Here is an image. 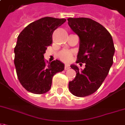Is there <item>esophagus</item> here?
Masks as SVG:
<instances>
[{"label":"esophagus","mask_w":125,"mask_h":125,"mask_svg":"<svg viewBox=\"0 0 125 125\" xmlns=\"http://www.w3.org/2000/svg\"><path fill=\"white\" fill-rule=\"evenodd\" d=\"M70 68V67L68 66V65H65V66H64V70H68V69H69Z\"/></svg>","instance_id":"1"}]
</instances>
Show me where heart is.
<instances>
[{"label": "heart", "instance_id": "obj_1", "mask_svg": "<svg viewBox=\"0 0 125 125\" xmlns=\"http://www.w3.org/2000/svg\"><path fill=\"white\" fill-rule=\"evenodd\" d=\"M58 56L62 62H68L73 57V52L69 51H62L59 52Z\"/></svg>", "mask_w": 125, "mask_h": 125}]
</instances>
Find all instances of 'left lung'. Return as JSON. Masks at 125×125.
Masks as SVG:
<instances>
[{
  "instance_id": "8db88e82",
  "label": "left lung",
  "mask_w": 125,
  "mask_h": 125,
  "mask_svg": "<svg viewBox=\"0 0 125 125\" xmlns=\"http://www.w3.org/2000/svg\"><path fill=\"white\" fill-rule=\"evenodd\" d=\"M68 23L80 38L76 62L86 64L84 70L70 66L76 76L69 82L68 88L75 96L86 97L96 92L108 74L113 62L114 43L106 28L90 18H70Z\"/></svg>"
}]
</instances>
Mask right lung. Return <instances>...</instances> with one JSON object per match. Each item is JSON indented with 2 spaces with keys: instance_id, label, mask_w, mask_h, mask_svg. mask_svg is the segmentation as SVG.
Returning <instances> with one entry per match:
<instances>
[{
  "instance_id": "obj_1",
  "label": "right lung",
  "mask_w": 125,
  "mask_h": 125,
  "mask_svg": "<svg viewBox=\"0 0 125 125\" xmlns=\"http://www.w3.org/2000/svg\"><path fill=\"white\" fill-rule=\"evenodd\" d=\"M66 20L45 17L21 31L14 48V64L20 84L26 90L43 94L51 89L53 76L64 65L59 60L48 64L44 60L47 47L52 43L54 31Z\"/></svg>"
}]
</instances>
